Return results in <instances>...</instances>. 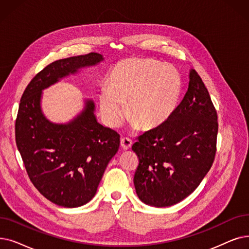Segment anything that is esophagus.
<instances>
[{
    "instance_id": "1",
    "label": "esophagus",
    "mask_w": 249,
    "mask_h": 249,
    "mask_svg": "<svg viewBox=\"0 0 249 249\" xmlns=\"http://www.w3.org/2000/svg\"><path fill=\"white\" fill-rule=\"evenodd\" d=\"M120 144H121V147H122L124 150L130 149L131 146H132V140L127 138V137H124V138L121 139Z\"/></svg>"
}]
</instances>
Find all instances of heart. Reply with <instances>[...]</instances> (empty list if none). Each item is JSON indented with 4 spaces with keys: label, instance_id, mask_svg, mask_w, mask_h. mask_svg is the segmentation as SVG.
Segmentation results:
<instances>
[{
    "label": "heart",
    "instance_id": "b5f03b06",
    "mask_svg": "<svg viewBox=\"0 0 249 249\" xmlns=\"http://www.w3.org/2000/svg\"><path fill=\"white\" fill-rule=\"evenodd\" d=\"M107 85L99 94L100 109L107 125L116 127L126 113L138 127L155 129L165 124L179 105L182 79L170 64L153 58L120 61L111 70Z\"/></svg>",
    "mask_w": 249,
    "mask_h": 249
}]
</instances>
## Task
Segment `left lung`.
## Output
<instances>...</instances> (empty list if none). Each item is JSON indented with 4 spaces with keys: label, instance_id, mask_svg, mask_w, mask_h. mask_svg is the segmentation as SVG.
I'll return each instance as SVG.
<instances>
[{
    "label": "left lung",
    "instance_id": "left-lung-1",
    "mask_svg": "<svg viewBox=\"0 0 249 249\" xmlns=\"http://www.w3.org/2000/svg\"><path fill=\"white\" fill-rule=\"evenodd\" d=\"M175 113L161 126L137 137L133 182L139 199L170 207L187 197L207 175L215 157L218 114L196 70Z\"/></svg>",
    "mask_w": 249,
    "mask_h": 249
}]
</instances>
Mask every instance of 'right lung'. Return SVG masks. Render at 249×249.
I'll use <instances>...</instances> for the list:
<instances>
[{"label": "right lung", "mask_w": 249, "mask_h": 249, "mask_svg": "<svg viewBox=\"0 0 249 249\" xmlns=\"http://www.w3.org/2000/svg\"><path fill=\"white\" fill-rule=\"evenodd\" d=\"M102 60L101 53H89L53 62L31 79L20 100L15 122L17 148L32 184L61 207H80L94 196L119 149L120 135L98 123L91 101L69 124L51 123L40 110L41 89Z\"/></svg>", "instance_id": "right-lung-1"}]
</instances>
